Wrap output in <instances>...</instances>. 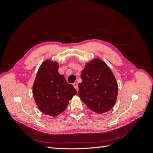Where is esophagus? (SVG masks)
<instances>
[{"label":"esophagus","instance_id":"esophagus-1","mask_svg":"<svg viewBox=\"0 0 153 153\" xmlns=\"http://www.w3.org/2000/svg\"><path fill=\"white\" fill-rule=\"evenodd\" d=\"M73 85L74 88H75V89L76 91H78V84H77V83H74V84H73Z\"/></svg>","mask_w":153,"mask_h":153}]
</instances>
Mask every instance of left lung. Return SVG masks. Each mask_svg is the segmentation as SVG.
<instances>
[{
    "label": "left lung",
    "instance_id": "8db88e82",
    "mask_svg": "<svg viewBox=\"0 0 153 153\" xmlns=\"http://www.w3.org/2000/svg\"><path fill=\"white\" fill-rule=\"evenodd\" d=\"M78 95L91 110L103 114L113 108L118 85L112 71L103 61L94 58L87 62L81 73Z\"/></svg>",
    "mask_w": 153,
    "mask_h": 153
}]
</instances>
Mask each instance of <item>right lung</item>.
<instances>
[{
	"mask_svg": "<svg viewBox=\"0 0 153 153\" xmlns=\"http://www.w3.org/2000/svg\"><path fill=\"white\" fill-rule=\"evenodd\" d=\"M59 63L51 59L42 62L32 85V94L41 112L56 117L66 108L69 100L76 94L71 84L58 71Z\"/></svg>",
	"mask_w": 153,
	"mask_h": 153,
	"instance_id": "add662e5",
	"label": "right lung"
}]
</instances>
